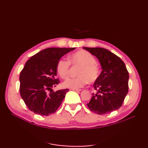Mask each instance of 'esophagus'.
Listing matches in <instances>:
<instances>
[{"label": "esophagus", "mask_w": 148, "mask_h": 148, "mask_svg": "<svg viewBox=\"0 0 148 148\" xmlns=\"http://www.w3.org/2000/svg\"><path fill=\"white\" fill-rule=\"evenodd\" d=\"M71 90L73 91H76V92H81V89H78V88H72Z\"/></svg>", "instance_id": "obj_1"}]
</instances>
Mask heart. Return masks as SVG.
Instances as JSON below:
<instances>
[{
	"label": "heart",
	"instance_id": "1",
	"mask_svg": "<svg viewBox=\"0 0 148 148\" xmlns=\"http://www.w3.org/2000/svg\"><path fill=\"white\" fill-rule=\"evenodd\" d=\"M95 58L88 51L81 50L69 56V61L62 58L56 64V72L62 79L68 76L70 64L77 65L80 68L77 71V77L68 78L63 83V86L69 88H79L89 81L93 83L99 76L100 70L97 65Z\"/></svg>",
	"mask_w": 148,
	"mask_h": 148
}]
</instances>
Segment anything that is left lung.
<instances>
[{
    "mask_svg": "<svg viewBox=\"0 0 148 148\" xmlns=\"http://www.w3.org/2000/svg\"><path fill=\"white\" fill-rule=\"evenodd\" d=\"M91 54L98 58L102 71L93 88L87 106L91 111L99 114H104L118 110L122 106L128 91L129 74L121 59L109 50L102 48H86Z\"/></svg>",
    "mask_w": 148,
    "mask_h": 148,
    "instance_id": "8db88e82",
    "label": "left lung"
}]
</instances>
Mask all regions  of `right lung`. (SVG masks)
<instances>
[{
	"mask_svg": "<svg viewBox=\"0 0 148 148\" xmlns=\"http://www.w3.org/2000/svg\"><path fill=\"white\" fill-rule=\"evenodd\" d=\"M75 48H49L30 58L20 75V95L31 111L41 116L54 113L60 106L68 89L48 93L59 83L56 64L63 56Z\"/></svg>",
	"mask_w": 148,
	"mask_h": 148,
	"instance_id": "add662e5",
	"label": "right lung"
}]
</instances>
